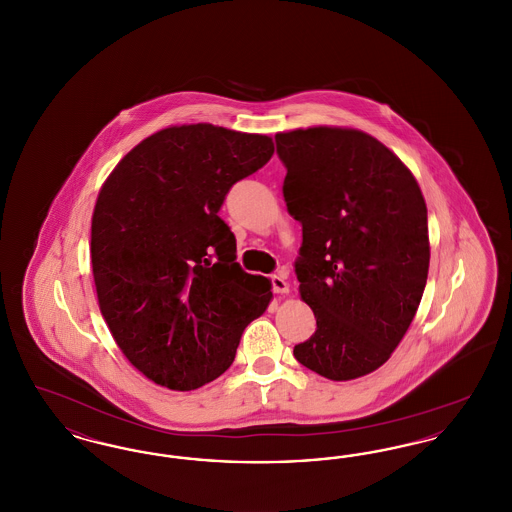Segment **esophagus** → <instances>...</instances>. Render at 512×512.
I'll use <instances>...</instances> for the list:
<instances>
[{
  "label": "esophagus",
  "instance_id": "esophagus-1",
  "mask_svg": "<svg viewBox=\"0 0 512 512\" xmlns=\"http://www.w3.org/2000/svg\"><path fill=\"white\" fill-rule=\"evenodd\" d=\"M270 282H272V292L280 293V295H286V293H290V284L286 282V278H284V276H280V274H274V276L270 278Z\"/></svg>",
  "mask_w": 512,
  "mask_h": 512
}]
</instances>
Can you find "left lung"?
<instances>
[{
  "label": "left lung",
  "instance_id": "8db88e82",
  "mask_svg": "<svg viewBox=\"0 0 512 512\" xmlns=\"http://www.w3.org/2000/svg\"><path fill=\"white\" fill-rule=\"evenodd\" d=\"M284 199L303 226L295 261L317 318L295 359L328 380L384 365L413 322L430 267L428 211L403 161L355 128L276 134Z\"/></svg>",
  "mask_w": 512,
  "mask_h": 512
}]
</instances>
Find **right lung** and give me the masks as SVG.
Instances as JSON below:
<instances>
[{
    "mask_svg": "<svg viewBox=\"0 0 512 512\" xmlns=\"http://www.w3.org/2000/svg\"><path fill=\"white\" fill-rule=\"evenodd\" d=\"M272 153L265 134L169 126L128 151L99 190L90 247L99 311L124 357L163 388L219 378L245 326L267 311L270 280L236 263L219 211Z\"/></svg>",
    "mask_w": 512,
    "mask_h": 512,
    "instance_id": "right-lung-1",
    "label": "right lung"
}]
</instances>
